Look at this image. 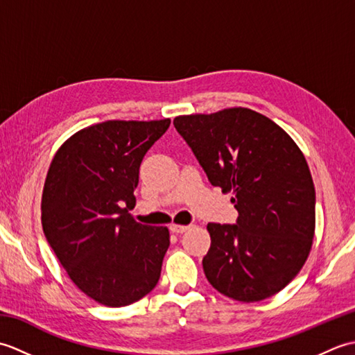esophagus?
<instances>
[{
	"label": "esophagus",
	"mask_w": 355,
	"mask_h": 355,
	"mask_svg": "<svg viewBox=\"0 0 355 355\" xmlns=\"http://www.w3.org/2000/svg\"><path fill=\"white\" fill-rule=\"evenodd\" d=\"M171 232L173 233H184L186 230L191 229V225H182V224H171Z\"/></svg>",
	"instance_id": "34e87169"
}]
</instances>
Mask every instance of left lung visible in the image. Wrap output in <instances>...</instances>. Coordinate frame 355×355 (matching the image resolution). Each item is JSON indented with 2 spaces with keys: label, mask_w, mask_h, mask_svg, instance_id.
Segmentation results:
<instances>
[{
  "label": "left lung",
  "mask_w": 355,
  "mask_h": 355,
  "mask_svg": "<svg viewBox=\"0 0 355 355\" xmlns=\"http://www.w3.org/2000/svg\"><path fill=\"white\" fill-rule=\"evenodd\" d=\"M209 182L233 192L236 224L209 223L202 268L239 302L279 293L304 267L315 227V191L302 150L273 120L248 108L173 119Z\"/></svg>",
  "instance_id": "obj_1"
}]
</instances>
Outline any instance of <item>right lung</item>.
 Segmentation results:
<instances>
[{
    "label": "right lung",
    "instance_id": "add662e5",
    "mask_svg": "<svg viewBox=\"0 0 355 355\" xmlns=\"http://www.w3.org/2000/svg\"><path fill=\"white\" fill-rule=\"evenodd\" d=\"M171 119L108 120L73 134L44 183V235L74 285L105 306L137 302L154 290L169 247L168 227L131 216L139 169Z\"/></svg>",
    "mask_w": 355,
    "mask_h": 355
}]
</instances>
